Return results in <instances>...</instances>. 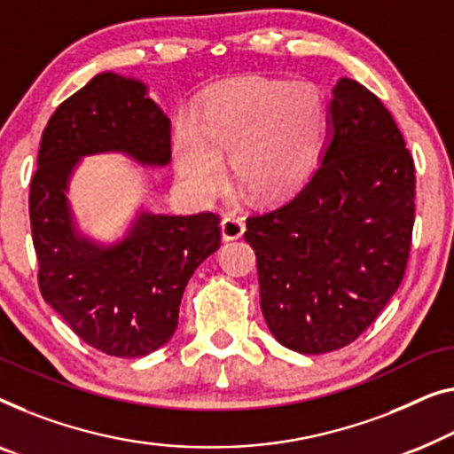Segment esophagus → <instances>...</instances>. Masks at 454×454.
I'll return each mask as SVG.
<instances>
[{
	"mask_svg": "<svg viewBox=\"0 0 454 454\" xmlns=\"http://www.w3.org/2000/svg\"><path fill=\"white\" fill-rule=\"evenodd\" d=\"M243 231H246V223H243L239 216L227 215L225 219L221 221V235H223V239H225V241L239 239Z\"/></svg>",
	"mask_w": 454,
	"mask_h": 454,
	"instance_id": "34e87169",
	"label": "esophagus"
}]
</instances>
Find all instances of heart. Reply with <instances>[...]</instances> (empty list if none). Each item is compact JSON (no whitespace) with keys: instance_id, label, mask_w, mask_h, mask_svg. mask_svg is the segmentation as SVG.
Returning a JSON list of instances; mask_svg holds the SVG:
<instances>
[{"instance_id":"b5f03b06","label":"heart","mask_w":454,"mask_h":454,"mask_svg":"<svg viewBox=\"0 0 454 454\" xmlns=\"http://www.w3.org/2000/svg\"><path fill=\"white\" fill-rule=\"evenodd\" d=\"M327 130L321 91L309 82L247 80L216 91L200 122L178 116L174 161L194 199L213 200L231 155L235 182L254 200H272L299 186L317 163Z\"/></svg>"}]
</instances>
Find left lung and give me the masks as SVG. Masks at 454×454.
<instances>
[{"instance_id": "1", "label": "left lung", "mask_w": 454, "mask_h": 454, "mask_svg": "<svg viewBox=\"0 0 454 454\" xmlns=\"http://www.w3.org/2000/svg\"><path fill=\"white\" fill-rule=\"evenodd\" d=\"M416 169L383 102L341 77L327 106L319 166L247 219L260 305L282 346L338 350L369 327L402 285L411 246Z\"/></svg>"}]
</instances>
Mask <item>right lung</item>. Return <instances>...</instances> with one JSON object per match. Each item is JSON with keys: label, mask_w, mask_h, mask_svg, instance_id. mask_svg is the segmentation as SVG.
<instances>
[{"label": "right lung", "mask_w": 454, "mask_h": 454, "mask_svg": "<svg viewBox=\"0 0 454 454\" xmlns=\"http://www.w3.org/2000/svg\"><path fill=\"white\" fill-rule=\"evenodd\" d=\"M169 130L147 83L102 71L55 110L38 149L28 207L38 286L85 344L110 356H147L172 340L190 276L221 246L219 219L141 205L113 238H96L77 221L69 186L90 155L166 168Z\"/></svg>", "instance_id": "1"}]
</instances>
